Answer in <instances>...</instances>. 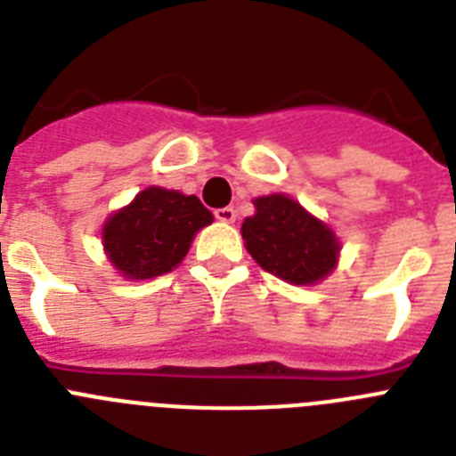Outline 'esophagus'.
<instances>
[{"instance_id":"esophagus-1","label":"esophagus","mask_w":456,"mask_h":456,"mask_svg":"<svg viewBox=\"0 0 456 456\" xmlns=\"http://www.w3.org/2000/svg\"><path fill=\"white\" fill-rule=\"evenodd\" d=\"M215 216H216V221H221V224H232L237 216V212L232 208H219V209H215Z\"/></svg>"}]
</instances>
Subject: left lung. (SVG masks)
<instances>
[{
	"mask_svg": "<svg viewBox=\"0 0 456 456\" xmlns=\"http://www.w3.org/2000/svg\"><path fill=\"white\" fill-rule=\"evenodd\" d=\"M256 215L244 219L247 251L265 272L292 285H313L336 269V232L285 193L253 200Z\"/></svg>",
	"mask_w": 456,
	"mask_h": 456,
	"instance_id": "8db88e82",
	"label": "left lung"
}]
</instances>
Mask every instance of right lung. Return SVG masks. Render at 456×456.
<instances>
[{"label":"right lung","mask_w":456,"mask_h":456,"mask_svg":"<svg viewBox=\"0 0 456 456\" xmlns=\"http://www.w3.org/2000/svg\"><path fill=\"white\" fill-rule=\"evenodd\" d=\"M212 221V212L196 196L148 187L104 221L102 244L125 278L143 281L178 267L193 235Z\"/></svg>","instance_id":"right-lung-1"}]
</instances>
